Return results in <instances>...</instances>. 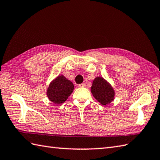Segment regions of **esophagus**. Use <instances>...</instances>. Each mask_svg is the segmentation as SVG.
<instances>
[{
  "label": "esophagus",
  "instance_id": "1",
  "mask_svg": "<svg viewBox=\"0 0 160 160\" xmlns=\"http://www.w3.org/2000/svg\"><path fill=\"white\" fill-rule=\"evenodd\" d=\"M85 86H86L85 83H82V84H78V87H85Z\"/></svg>",
  "mask_w": 160,
  "mask_h": 160
}]
</instances>
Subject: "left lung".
<instances>
[{
	"instance_id": "8db88e82",
	"label": "left lung",
	"mask_w": 160,
	"mask_h": 160,
	"mask_svg": "<svg viewBox=\"0 0 160 160\" xmlns=\"http://www.w3.org/2000/svg\"><path fill=\"white\" fill-rule=\"evenodd\" d=\"M91 91L98 102L104 106L114 100L115 93L113 88L102 77H96L93 80Z\"/></svg>"
}]
</instances>
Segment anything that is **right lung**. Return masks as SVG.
I'll return each instance as SVG.
<instances>
[{
  "label": "right lung",
  "mask_w": 160,
  "mask_h": 160,
  "mask_svg": "<svg viewBox=\"0 0 160 160\" xmlns=\"http://www.w3.org/2000/svg\"><path fill=\"white\" fill-rule=\"evenodd\" d=\"M73 89V83L63 75H60L50 82L47 90V96L53 103L59 105L67 100Z\"/></svg>",
  "instance_id": "add662e5"
}]
</instances>
